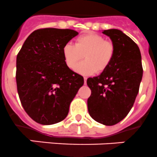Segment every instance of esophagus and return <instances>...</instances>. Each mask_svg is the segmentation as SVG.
Listing matches in <instances>:
<instances>
[{
	"label": "esophagus",
	"instance_id": "esophagus-1",
	"mask_svg": "<svg viewBox=\"0 0 157 157\" xmlns=\"http://www.w3.org/2000/svg\"><path fill=\"white\" fill-rule=\"evenodd\" d=\"M86 81H87V77H84V82H85V84H86Z\"/></svg>",
	"mask_w": 157,
	"mask_h": 157
}]
</instances>
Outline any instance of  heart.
<instances>
[{
  "instance_id": "heart-1",
  "label": "heart",
  "mask_w": 157,
  "mask_h": 157,
  "mask_svg": "<svg viewBox=\"0 0 157 157\" xmlns=\"http://www.w3.org/2000/svg\"><path fill=\"white\" fill-rule=\"evenodd\" d=\"M63 56L66 66L73 69L84 57L85 61L76 65V72L82 75L101 72L110 64L115 53L113 42L105 40L98 34H89L78 37L75 44L66 43L63 46Z\"/></svg>"
}]
</instances>
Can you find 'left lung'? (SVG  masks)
Instances as JSON below:
<instances>
[{"instance_id": "8db88e82", "label": "left lung", "mask_w": 157, "mask_h": 157, "mask_svg": "<svg viewBox=\"0 0 157 157\" xmlns=\"http://www.w3.org/2000/svg\"><path fill=\"white\" fill-rule=\"evenodd\" d=\"M114 44L113 60L99 76L90 77L88 98L90 115L98 123L113 126L127 115L136 101L143 76L140 48L117 29L103 30Z\"/></svg>"}]
</instances>
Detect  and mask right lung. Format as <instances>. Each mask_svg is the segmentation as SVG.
Here are the masks:
<instances>
[{"instance_id":"add662e5","label":"right lung","mask_w":157,"mask_h":157,"mask_svg":"<svg viewBox=\"0 0 157 157\" xmlns=\"http://www.w3.org/2000/svg\"><path fill=\"white\" fill-rule=\"evenodd\" d=\"M78 32L69 29L34 30L17 56V89L22 107L36 123L52 125L67 117L70 103L84 85L68 68L63 46Z\"/></svg>"}]
</instances>
